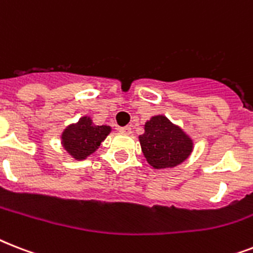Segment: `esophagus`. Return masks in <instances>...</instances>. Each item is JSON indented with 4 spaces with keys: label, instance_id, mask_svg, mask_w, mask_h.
I'll return each mask as SVG.
<instances>
[{
    "label": "esophagus",
    "instance_id": "34e87169",
    "mask_svg": "<svg viewBox=\"0 0 253 253\" xmlns=\"http://www.w3.org/2000/svg\"><path fill=\"white\" fill-rule=\"evenodd\" d=\"M119 132L125 135H130L131 134V127L130 126H125L119 128Z\"/></svg>",
    "mask_w": 253,
    "mask_h": 253
}]
</instances>
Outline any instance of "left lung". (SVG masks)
<instances>
[{
    "instance_id": "1",
    "label": "left lung",
    "mask_w": 253,
    "mask_h": 253,
    "mask_svg": "<svg viewBox=\"0 0 253 253\" xmlns=\"http://www.w3.org/2000/svg\"><path fill=\"white\" fill-rule=\"evenodd\" d=\"M142 152L155 169L173 168L184 163L193 151V140L180 126L166 115H154L139 135Z\"/></svg>"
}]
</instances>
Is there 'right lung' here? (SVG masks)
Returning <instances> with one entry per match:
<instances>
[{
  "label": "right lung",
  "instance_id": "add662e5",
  "mask_svg": "<svg viewBox=\"0 0 253 253\" xmlns=\"http://www.w3.org/2000/svg\"><path fill=\"white\" fill-rule=\"evenodd\" d=\"M111 127L97 126L90 117H83L79 122L69 125L61 134V146L76 160H84L98 150L101 143L110 134Z\"/></svg>",
  "mask_w": 253,
  "mask_h": 253
}]
</instances>
